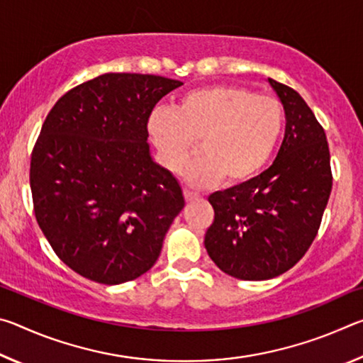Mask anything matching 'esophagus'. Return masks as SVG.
Instances as JSON below:
<instances>
[{"label": "esophagus", "instance_id": "esophagus-1", "mask_svg": "<svg viewBox=\"0 0 363 363\" xmlns=\"http://www.w3.org/2000/svg\"><path fill=\"white\" fill-rule=\"evenodd\" d=\"M184 199H186L187 203H190V201H195V200H199V199H200V195H199V194H194V192H190V190H184Z\"/></svg>", "mask_w": 363, "mask_h": 363}]
</instances>
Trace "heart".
Instances as JSON below:
<instances>
[{"label": "heart", "instance_id": "obj_1", "mask_svg": "<svg viewBox=\"0 0 363 363\" xmlns=\"http://www.w3.org/2000/svg\"><path fill=\"white\" fill-rule=\"evenodd\" d=\"M285 126L281 104L242 86H205L181 96L174 110H155L147 131L160 162L179 173L196 143L203 157L186 169L192 187L253 179L272 158Z\"/></svg>", "mask_w": 363, "mask_h": 363}]
</instances>
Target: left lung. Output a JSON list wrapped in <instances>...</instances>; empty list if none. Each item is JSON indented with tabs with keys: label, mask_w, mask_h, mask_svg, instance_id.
I'll use <instances>...</instances> for the list:
<instances>
[{
	"label": "left lung",
	"mask_w": 363,
	"mask_h": 363,
	"mask_svg": "<svg viewBox=\"0 0 363 363\" xmlns=\"http://www.w3.org/2000/svg\"><path fill=\"white\" fill-rule=\"evenodd\" d=\"M286 116L285 138L272 167L240 186L214 192V220L205 248L216 266L240 280L286 272L317 235L331 184L323 128L296 91L269 78Z\"/></svg>",
	"instance_id": "8db88e82"
}]
</instances>
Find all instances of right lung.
Instances as JSON below:
<instances>
[{
	"label": "right lung",
	"mask_w": 363,
	"mask_h": 363,
	"mask_svg": "<svg viewBox=\"0 0 363 363\" xmlns=\"http://www.w3.org/2000/svg\"><path fill=\"white\" fill-rule=\"evenodd\" d=\"M182 83L104 73L70 89L43 123L30 163L35 216L56 255L97 284L140 277L186 205L152 158L147 121Z\"/></svg>",
	"instance_id": "add662e5"
}]
</instances>
